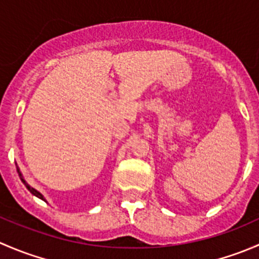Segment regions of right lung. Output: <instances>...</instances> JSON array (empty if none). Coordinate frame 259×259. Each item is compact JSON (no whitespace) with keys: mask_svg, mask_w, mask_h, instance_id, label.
Instances as JSON below:
<instances>
[{"mask_svg":"<svg viewBox=\"0 0 259 259\" xmlns=\"http://www.w3.org/2000/svg\"><path fill=\"white\" fill-rule=\"evenodd\" d=\"M17 171H18V176H20V178H21V180H22V183H23V184H25V185H26V188H27V189H28V190H30V192H31V193H32V194H33V195H36V197H37V198H40V199L45 200V199H44V197H42V194H41V193H38V192H37V190H36V189H33V188H32V187H30V185H28V184H27V183H26V182H25V180H23V178H22V176H21V173H20V170H18V169H17Z\"/></svg>","mask_w":259,"mask_h":259,"instance_id":"right-lung-1","label":"right lung"}]
</instances>
